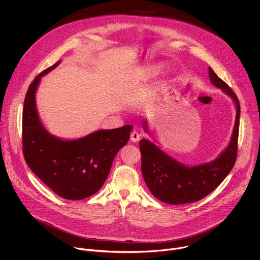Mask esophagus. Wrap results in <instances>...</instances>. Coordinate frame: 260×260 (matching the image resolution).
Masks as SVG:
<instances>
[{"mask_svg": "<svg viewBox=\"0 0 260 260\" xmlns=\"http://www.w3.org/2000/svg\"><path fill=\"white\" fill-rule=\"evenodd\" d=\"M140 137H141V135H140L137 131H134V132H132V134H131V141L134 142V143H136V142H138V141L140 140Z\"/></svg>", "mask_w": 260, "mask_h": 260, "instance_id": "obj_1", "label": "esophagus"}]
</instances>
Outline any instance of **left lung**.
Segmentation results:
<instances>
[{
  "mask_svg": "<svg viewBox=\"0 0 260 260\" xmlns=\"http://www.w3.org/2000/svg\"><path fill=\"white\" fill-rule=\"evenodd\" d=\"M209 76L212 84L231 96L237 107L231 142L216 159L208 164L188 167L169 156L147 139L140 141L141 167L145 183L151 193L164 203L182 205L204 199L219 186L235 166L238 153L240 103L232 88L211 68H209ZM143 126L147 132L146 120L143 121Z\"/></svg>",
  "mask_w": 260,
  "mask_h": 260,
  "instance_id": "1",
  "label": "left lung"
}]
</instances>
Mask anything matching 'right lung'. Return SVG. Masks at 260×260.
<instances>
[{
    "label": "right lung",
    "mask_w": 260,
    "mask_h": 260,
    "mask_svg": "<svg viewBox=\"0 0 260 260\" xmlns=\"http://www.w3.org/2000/svg\"><path fill=\"white\" fill-rule=\"evenodd\" d=\"M47 68L30 83L23 103L22 152L29 169L60 198L78 201L98 192L116 153L126 145L132 125L101 129L77 140H62L42 124L36 107L41 77L59 64Z\"/></svg>",
    "instance_id": "right-lung-1"
}]
</instances>
